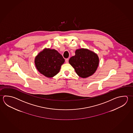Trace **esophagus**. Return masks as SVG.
I'll list each match as a JSON object with an SVG mask.
<instances>
[{
	"mask_svg": "<svg viewBox=\"0 0 133 133\" xmlns=\"http://www.w3.org/2000/svg\"><path fill=\"white\" fill-rule=\"evenodd\" d=\"M65 62H66V63H69V59H68V58L65 59Z\"/></svg>",
	"mask_w": 133,
	"mask_h": 133,
	"instance_id": "34e87169",
	"label": "esophagus"
}]
</instances>
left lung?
<instances>
[{
    "label": "left lung",
    "instance_id": "obj_1",
    "mask_svg": "<svg viewBox=\"0 0 133 133\" xmlns=\"http://www.w3.org/2000/svg\"><path fill=\"white\" fill-rule=\"evenodd\" d=\"M78 76L87 78L93 75L98 68L99 59L97 54L87 48L76 50L75 55L69 60Z\"/></svg>",
    "mask_w": 133,
    "mask_h": 133
}]
</instances>
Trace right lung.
Here are the masks:
<instances>
[{
    "label": "right lung",
    "mask_w": 133,
    "mask_h": 133,
    "mask_svg": "<svg viewBox=\"0 0 133 133\" xmlns=\"http://www.w3.org/2000/svg\"><path fill=\"white\" fill-rule=\"evenodd\" d=\"M65 62L63 56L55 49L44 48L35 58V66L39 72L47 78L57 74Z\"/></svg>",
    "instance_id": "right-lung-1"
}]
</instances>
